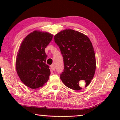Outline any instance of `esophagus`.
<instances>
[{"mask_svg":"<svg viewBox=\"0 0 120 120\" xmlns=\"http://www.w3.org/2000/svg\"><path fill=\"white\" fill-rule=\"evenodd\" d=\"M51 68H52L53 71H55L56 68H55V65L54 64H52L51 65Z\"/></svg>","mask_w":120,"mask_h":120,"instance_id":"obj_1","label":"esophagus"}]
</instances>
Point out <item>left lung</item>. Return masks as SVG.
Masks as SVG:
<instances>
[{
  "label": "left lung",
  "instance_id": "8db88e82",
  "mask_svg": "<svg viewBox=\"0 0 120 120\" xmlns=\"http://www.w3.org/2000/svg\"><path fill=\"white\" fill-rule=\"evenodd\" d=\"M55 42L59 47L63 59L64 70L60 75L63 83L71 89L81 90L80 80L90 84L95 74V55L90 39L72 29L63 30L55 35Z\"/></svg>",
  "mask_w": 120,
  "mask_h": 120
}]
</instances>
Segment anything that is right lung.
Instances as JSON below:
<instances>
[{
  "label": "right lung",
  "mask_w": 120,
  "mask_h": 120,
  "mask_svg": "<svg viewBox=\"0 0 120 120\" xmlns=\"http://www.w3.org/2000/svg\"><path fill=\"white\" fill-rule=\"evenodd\" d=\"M52 39L47 32L34 31L25 38L16 60V69L20 79L28 87L35 89L47 82L50 74L46 63L45 48Z\"/></svg>",
  "instance_id": "add662e5"
}]
</instances>
